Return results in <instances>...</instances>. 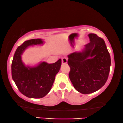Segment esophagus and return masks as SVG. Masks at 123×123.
I'll list each match as a JSON object with an SVG mask.
<instances>
[{"instance_id":"34e87169","label":"esophagus","mask_w":123,"mask_h":123,"mask_svg":"<svg viewBox=\"0 0 123 123\" xmlns=\"http://www.w3.org/2000/svg\"><path fill=\"white\" fill-rule=\"evenodd\" d=\"M62 64H67V63H68V59L66 58H62Z\"/></svg>"}]
</instances>
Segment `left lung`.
<instances>
[{"label":"left lung","mask_w":123,"mask_h":123,"mask_svg":"<svg viewBox=\"0 0 123 123\" xmlns=\"http://www.w3.org/2000/svg\"><path fill=\"white\" fill-rule=\"evenodd\" d=\"M90 43L78 52L68 55L69 78L74 88L83 94H91L104 86L109 75L111 58L104 40L89 34Z\"/></svg>","instance_id":"8db88e82"}]
</instances>
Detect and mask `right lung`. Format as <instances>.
Masks as SVG:
<instances>
[{
	"mask_svg": "<svg viewBox=\"0 0 123 123\" xmlns=\"http://www.w3.org/2000/svg\"><path fill=\"white\" fill-rule=\"evenodd\" d=\"M41 39L25 41L18 47L11 64V75L16 86L22 94L32 98L44 97L49 92L55 77L62 65L59 59L53 64L41 62L35 66L25 65L22 60V55L29 46L43 45Z\"/></svg>",
	"mask_w": 123,
	"mask_h": 123,
	"instance_id": "obj_1",
	"label": "right lung"
}]
</instances>
